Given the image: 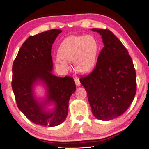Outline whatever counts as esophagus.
Returning a JSON list of instances; mask_svg holds the SVG:
<instances>
[{
  "instance_id": "esophagus-1",
  "label": "esophagus",
  "mask_w": 149,
  "mask_h": 149,
  "mask_svg": "<svg viewBox=\"0 0 149 149\" xmlns=\"http://www.w3.org/2000/svg\"><path fill=\"white\" fill-rule=\"evenodd\" d=\"M75 84H76V86H80L81 83H80L79 79L78 77H75Z\"/></svg>"
}]
</instances>
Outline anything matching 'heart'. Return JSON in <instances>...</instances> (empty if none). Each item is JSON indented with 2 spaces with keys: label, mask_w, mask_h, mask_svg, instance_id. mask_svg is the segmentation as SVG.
Here are the masks:
<instances>
[{
  "label": "heart",
  "mask_w": 149,
  "mask_h": 149,
  "mask_svg": "<svg viewBox=\"0 0 149 149\" xmlns=\"http://www.w3.org/2000/svg\"><path fill=\"white\" fill-rule=\"evenodd\" d=\"M97 51V42L91 36H70L60 45L55 62L63 69H68L67 61H74L78 72L88 73L95 65Z\"/></svg>",
  "instance_id": "obj_1"
}]
</instances>
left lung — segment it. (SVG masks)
<instances>
[{
	"label": "left lung",
	"instance_id": "1",
	"mask_svg": "<svg viewBox=\"0 0 149 149\" xmlns=\"http://www.w3.org/2000/svg\"><path fill=\"white\" fill-rule=\"evenodd\" d=\"M104 46L95 67L80 79L91 111L97 119L110 120L128 109L136 92V74L127 49L109 29H94Z\"/></svg>",
	"mask_w": 149,
	"mask_h": 149
}]
</instances>
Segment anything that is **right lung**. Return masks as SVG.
Instances as JSON below:
<instances>
[{
  "label": "right lung",
  "mask_w": 149,
  "mask_h": 149,
  "mask_svg": "<svg viewBox=\"0 0 149 149\" xmlns=\"http://www.w3.org/2000/svg\"><path fill=\"white\" fill-rule=\"evenodd\" d=\"M59 29H52L31 36L19 50L13 64L12 89L17 106L31 122L54 127L65 121L68 111L70 97L76 89L72 77H59L52 74V45ZM38 81L46 84L47 99L39 103L33 97L32 88ZM55 104L52 112H46L45 106Z\"/></svg>",
  "instance_id": "right-lung-1"
}]
</instances>
